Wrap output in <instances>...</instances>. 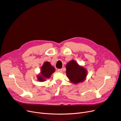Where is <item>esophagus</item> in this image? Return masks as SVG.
<instances>
[{
    "label": "esophagus",
    "instance_id": "1",
    "mask_svg": "<svg viewBox=\"0 0 121 121\" xmlns=\"http://www.w3.org/2000/svg\"><path fill=\"white\" fill-rule=\"evenodd\" d=\"M57 72H60V73L62 72V69H57Z\"/></svg>",
    "mask_w": 121,
    "mask_h": 121
}]
</instances>
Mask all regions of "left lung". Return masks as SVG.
I'll list each match as a JSON object with an SVG mask.
<instances>
[{"label": "left lung", "instance_id": "left-lung-1", "mask_svg": "<svg viewBox=\"0 0 121 121\" xmlns=\"http://www.w3.org/2000/svg\"><path fill=\"white\" fill-rule=\"evenodd\" d=\"M87 70L80 66L74 60L69 61L66 65V75L73 84H78L83 82L87 76Z\"/></svg>", "mask_w": 121, "mask_h": 121}]
</instances>
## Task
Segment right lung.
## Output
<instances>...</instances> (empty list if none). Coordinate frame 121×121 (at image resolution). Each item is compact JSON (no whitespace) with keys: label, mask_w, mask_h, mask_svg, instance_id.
Listing matches in <instances>:
<instances>
[{"label":"right lung","mask_w":121,"mask_h":121,"mask_svg":"<svg viewBox=\"0 0 121 121\" xmlns=\"http://www.w3.org/2000/svg\"><path fill=\"white\" fill-rule=\"evenodd\" d=\"M55 69L49 62L45 61L41 68L40 73L37 76L38 80L40 82H44L47 79H49L52 73L54 72Z\"/></svg>","instance_id":"add662e5"}]
</instances>
